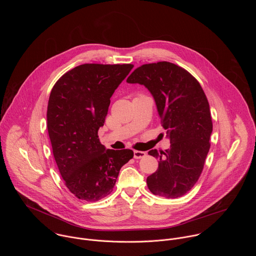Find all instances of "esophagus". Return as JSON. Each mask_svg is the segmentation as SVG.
<instances>
[{
    "mask_svg": "<svg viewBox=\"0 0 256 256\" xmlns=\"http://www.w3.org/2000/svg\"><path fill=\"white\" fill-rule=\"evenodd\" d=\"M146 152H142V150H134V158H142L144 156H146Z\"/></svg>",
    "mask_w": 256,
    "mask_h": 256,
    "instance_id": "1",
    "label": "esophagus"
}]
</instances>
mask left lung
Wrapping results in <instances>:
<instances>
[{"label":"left lung","instance_id":"1","mask_svg":"<svg viewBox=\"0 0 256 256\" xmlns=\"http://www.w3.org/2000/svg\"><path fill=\"white\" fill-rule=\"evenodd\" d=\"M127 82L144 84L150 92L170 139L168 150L148 152L160 160L156 172L146 178L148 187L158 196L182 197L199 180L211 146L213 123L207 96L191 74L166 61L138 67Z\"/></svg>","mask_w":256,"mask_h":256}]
</instances>
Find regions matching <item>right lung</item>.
Returning <instances> with one entry per match:
<instances>
[{"mask_svg":"<svg viewBox=\"0 0 256 256\" xmlns=\"http://www.w3.org/2000/svg\"><path fill=\"white\" fill-rule=\"evenodd\" d=\"M132 64H82L53 86L47 106V130L65 185L80 200L96 202L113 191L132 150H106L98 139L110 98Z\"/></svg>","mask_w":256,"mask_h":256,"instance_id":"right-lung-1","label":"right lung"}]
</instances>
